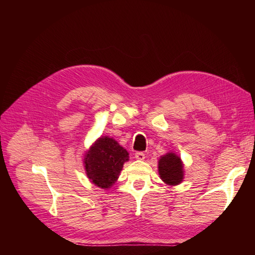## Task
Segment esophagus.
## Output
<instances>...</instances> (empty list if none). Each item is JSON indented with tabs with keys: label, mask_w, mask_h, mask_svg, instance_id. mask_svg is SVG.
<instances>
[{
	"label": "esophagus",
	"mask_w": 255,
	"mask_h": 255,
	"mask_svg": "<svg viewBox=\"0 0 255 255\" xmlns=\"http://www.w3.org/2000/svg\"><path fill=\"white\" fill-rule=\"evenodd\" d=\"M134 158H136L137 160H144L145 154L143 152H141V151H138V152L134 153Z\"/></svg>",
	"instance_id": "obj_1"
}]
</instances>
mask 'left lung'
I'll return each instance as SVG.
<instances>
[{
    "label": "left lung",
    "mask_w": 255,
    "mask_h": 255,
    "mask_svg": "<svg viewBox=\"0 0 255 255\" xmlns=\"http://www.w3.org/2000/svg\"><path fill=\"white\" fill-rule=\"evenodd\" d=\"M160 177L169 185H177L183 181V164L175 153H167L159 161Z\"/></svg>",
    "instance_id": "left-lung-1"
}]
</instances>
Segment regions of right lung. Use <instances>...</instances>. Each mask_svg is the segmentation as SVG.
Instances as JSON below:
<instances>
[{"mask_svg":"<svg viewBox=\"0 0 255 255\" xmlns=\"http://www.w3.org/2000/svg\"><path fill=\"white\" fill-rule=\"evenodd\" d=\"M128 158L126 149L121 147L117 141L112 138L102 137L85 155L86 175L96 186L111 187L117 181Z\"/></svg>","mask_w":255,"mask_h":255,"instance_id":"add662e5","label":"right lung"}]
</instances>
